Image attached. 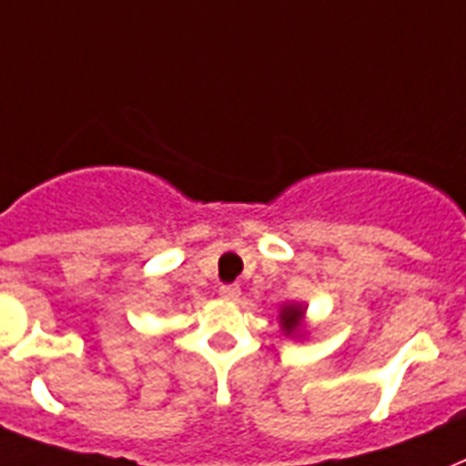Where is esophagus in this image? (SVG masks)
<instances>
[{"label": "esophagus", "mask_w": 466, "mask_h": 466, "mask_svg": "<svg viewBox=\"0 0 466 466\" xmlns=\"http://www.w3.org/2000/svg\"><path fill=\"white\" fill-rule=\"evenodd\" d=\"M218 294H221L223 301H238V297H240V287H238V284H223L221 289H218Z\"/></svg>", "instance_id": "obj_1"}]
</instances>
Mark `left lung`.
I'll return each mask as SVG.
<instances>
[{"instance_id":"obj_1","label":"left lung","mask_w":466,"mask_h":466,"mask_svg":"<svg viewBox=\"0 0 466 466\" xmlns=\"http://www.w3.org/2000/svg\"><path fill=\"white\" fill-rule=\"evenodd\" d=\"M306 304H299V301H289L279 309V328L287 338H306L309 335V326H306Z\"/></svg>"}]
</instances>
